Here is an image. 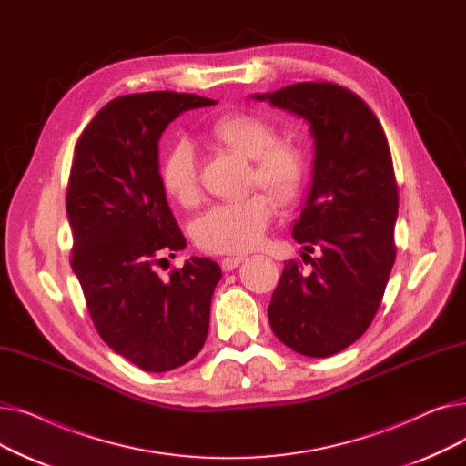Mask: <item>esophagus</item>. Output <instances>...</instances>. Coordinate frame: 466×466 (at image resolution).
Here are the masks:
<instances>
[{"label":"esophagus","mask_w":466,"mask_h":466,"mask_svg":"<svg viewBox=\"0 0 466 466\" xmlns=\"http://www.w3.org/2000/svg\"><path fill=\"white\" fill-rule=\"evenodd\" d=\"M241 262H243V257H227L220 260V268H223V272H232Z\"/></svg>","instance_id":"34e87169"}]
</instances>
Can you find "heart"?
<instances>
[{
	"mask_svg": "<svg viewBox=\"0 0 466 466\" xmlns=\"http://www.w3.org/2000/svg\"><path fill=\"white\" fill-rule=\"evenodd\" d=\"M209 137L223 149L248 158L249 188L260 187L279 204L299 198L308 176L302 147L278 130L266 116L249 111H232L213 120ZM160 181L169 198L190 208L200 200L198 162L192 145L185 139L174 143L162 158ZM270 196L255 192L246 200L218 204L196 218L192 234L204 251L239 255L257 248L274 217Z\"/></svg>",
	"mask_w": 466,
	"mask_h": 466,
	"instance_id": "1",
	"label": "heart"
}]
</instances>
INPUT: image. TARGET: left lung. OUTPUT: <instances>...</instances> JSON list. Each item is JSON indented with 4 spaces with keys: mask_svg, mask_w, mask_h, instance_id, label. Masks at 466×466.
Here are the masks:
<instances>
[{
    "mask_svg": "<svg viewBox=\"0 0 466 466\" xmlns=\"http://www.w3.org/2000/svg\"><path fill=\"white\" fill-rule=\"evenodd\" d=\"M309 122L313 181L292 238L302 260H287L268 306L274 334L306 357H330L370 327L395 264L399 188L380 120L334 83H297L253 94Z\"/></svg>",
    "mask_w": 466,
    "mask_h": 466,
    "instance_id": "1",
    "label": "left lung"
}]
</instances>
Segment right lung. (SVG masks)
<instances>
[{
    "label": "right lung",
    "mask_w": 466,
    "mask_h": 466,
    "mask_svg": "<svg viewBox=\"0 0 466 466\" xmlns=\"http://www.w3.org/2000/svg\"><path fill=\"white\" fill-rule=\"evenodd\" d=\"M217 104L179 92L115 97L83 130L66 209L71 268L106 344L145 372H167L202 350L220 268L192 257L162 279L157 266L185 249L160 181L158 139L183 111Z\"/></svg>",
    "instance_id": "right-lung-1"
}]
</instances>
